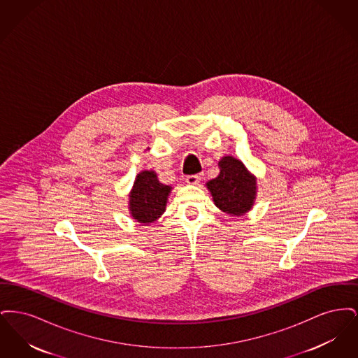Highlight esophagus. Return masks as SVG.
I'll use <instances>...</instances> for the list:
<instances>
[{"mask_svg": "<svg viewBox=\"0 0 358 358\" xmlns=\"http://www.w3.org/2000/svg\"><path fill=\"white\" fill-rule=\"evenodd\" d=\"M200 180H201V176H199V174H193V176L187 177V182L189 185H197L200 182Z\"/></svg>", "mask_w": 358, "mask_h": 358, "instance_id": "obj_1", "label": "esophagus"}]
</instances>
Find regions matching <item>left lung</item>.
<instances>
[{
	"mask_svg": "<svg viewBox=\"0 0 358 358\" xmlns=\"http://www.w3.org/2000/svg\"><path fill=\"white\" fill-rule=\"evenodd\" d=\"M219 166V176L205 184L213 203L229 216L245 215L255 204L257 178L234 155H224Z\"/></svg>",
	"mask_w": 358,
	"mask_h": 358,
	"instance_id": "1",
	"label": "left lung"
}]
</instances>
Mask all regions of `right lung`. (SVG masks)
<instances>
[{
  "label": "right lung",
  "mask_w": 358,
  "mask_h": 358,
  "mask_svg": "<svg viewBox=\"0 0 358 358\" xmlns=\"http://www.w3.org/2000/svg\"><path fill=\"white\" fill-rule=\"evenodd\" d=\"M171 189L169 185L159 182L155 171H139L129 193V210L131 217L143 225L157 222L166 210Z\"/></svg>",
  "instance_id": "obj_1"
}]
</instances>
